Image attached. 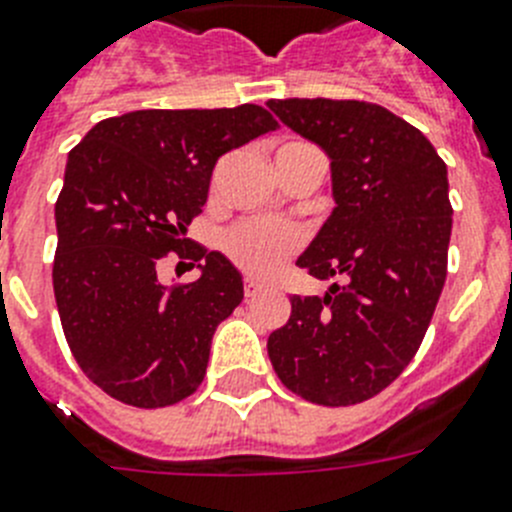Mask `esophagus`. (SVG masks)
<instances>
[{
	"mask_svg": "<svg viewBox=\"0 0 512 512\" xmlns=\"http://www.w3.org/2000/svg\"><path fill=\"white\" fill-rule=\"evenodd\" d=\"M261 292H264V284H259L256 279H246V284H243V295H246L248 300L256 295H261Z\"/></svg>",
	"mask_w": 512,
	"mask_h": 512,
	"instance_id": "34e87169",
	"label": "esophagus"
}]
</instances>
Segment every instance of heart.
Instances as JSON below:
<instances>
[{
    "mask_svg": "<svg viewBox=\"0 0 512 512\" xmlns=\"http://www.w3.org/2000/svg\"><path fill=\"white\" fill-rule=\"evenodd\" d=\"M307 241L300 223L282 217H253L233 225L225 233L223 248L228 259L251 277L269 279L284 266L289 256H295Z\"/></svg>",
    "mask_w": 512,
    "mask_h": 512,
    "instance_id": "heart-1",
    "label": "heart"
}]
</instances>
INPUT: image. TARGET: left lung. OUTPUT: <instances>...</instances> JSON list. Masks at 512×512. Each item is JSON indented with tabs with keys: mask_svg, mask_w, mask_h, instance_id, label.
I'll return each instance as SVG.
<instances>
[{
	"mask_svg": "<svg viewBox=\"0 0 512 512\" xmlns=\"http://www.w3.org/2000/svg\"><path fill=\"white\" fill-rule=\"evenodd\" d=\"M330 158L336 207L297 259L323 297H292L269 359L287 390L328 408L379 395L413 361L446 282V164L418 128L359 99H269Z\"/></svg>",
	"mask_w": 512,
	"mask_h": 512,
	"instance_id": "8db88e82",
	"label": "left lung"
}]
</instances>
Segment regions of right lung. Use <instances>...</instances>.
Returning <instances> with one entry per match:
<instances>
[{"instance_id": "add662e5", "label": "right lung", "mask_w": 512, "mask_h": 512, "mask_svg": "<svg viewBox=\"0 0 512 512\" xmlns=\"http://www.w3.org/2000/svg\"><path fill=\"white\" fill-rule=\"evenodd\" d=\"M277 128L259 104L135 110L97 122L69 153L53 292L71 354L99 390L166 408L200 387L243 279L217 251L194 259L200 279L189 284L166 287L156 266L187 243L217 158Z\"/></svg>"}]
</instances>
